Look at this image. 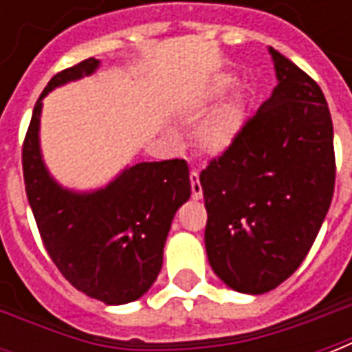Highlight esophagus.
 Returning <instances> with one entry per match:
<instances>
[{"label":"esophagus","instance_id":"esophagus-1","mask_svg":"<svg viewBox=\"0 0 352 352\" xmlns=\"http://www.w3.org/2000/svg\"><path fill=\"white\" fill-rule=\"evenodd\" d=\"M190 184H192V198L194 199L204 198V190H201V184H199L198 171H192L190 173Z\"/></svg>","mask_w":352,"mask_h":352}]
</instances>
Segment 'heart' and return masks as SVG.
<instances>
[{
	"label": "heart",
	"mask_w": 352,
	"mask_h": 352,
	"mask_svg": "<svg viewBox=\"0 0 352 352\" xmlns=\"http://www.w3.org/2000/svg\"><path fill=\"white\" fill-rule=\"evenodd\" d=\"M232 87H234V79L230 75L213 77L204 96L192 107V116L206 115L207 111H211V107L217 101L226 96V92ZM243 126V103L236 100V98L224 101L214 109L211 115L207 116L206 122L199 126L198 133H196V143H198L199 151L209 154V156H221V154L228 153L230 148L236 145L239 135H241Z\"/></svg>",
	"instance_id": "b5f03b06"
}]
</instances>
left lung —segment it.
<instances>
[{"label": "left lung", "mask_w": 352, "mask_h": 352, "mask_svg": "<svg viewBox=\"0 0 352 352\" xmlns=\"http://www.w3.org/2000/svg\"><path fill=\"white\" fill-rule=\"evenodd\" d=\"M277 87L236 145L201 171L206 251L217 277L264 294L298 270L330 209L333 126L324 94L270 47Z\"/></svg>", "instance_id": "obj_1"}]
</instances>
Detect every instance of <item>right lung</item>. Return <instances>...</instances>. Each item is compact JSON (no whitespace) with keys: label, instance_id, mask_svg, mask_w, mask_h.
<instances>
[{"label":"right lung","instance_id":"right-lung-1","mask_svg":"<svg viewBox=\"0 0 352 352\" xmlns=\"http://www.w3.org/2000/svg\"><path fill=\"white\" fill-rule=\"evenodd\" d=\"M100 64L88 58L50 79L34 107L22 169L28 201L58 270L90 298L122 305L139 300L158 277L171 221L192 194L190 171L184 160L139 162L96 190H73L50 175L39 139L43 100L94 75Z\"/></svg>","mask_w":352,"mask_h":352}]
</instances>
